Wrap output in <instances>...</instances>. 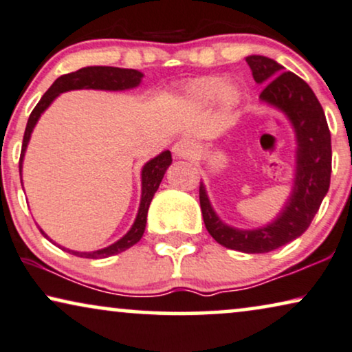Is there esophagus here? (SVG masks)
Segmentation results:
<instances>
[{"mask_svg":"<svg viewBox=\"0 0 352 352\" xmlns=\"http://www.w3.org/2000/svg\"><path fill=\"white\" fill-rule=\"evenodd\" d=\"M172 151L179 159H191L198 154V148H196V144L193 142H190V140L182 138L173 144Z\"/></svg>","mask_w":352,"mask_h":352,"instance_id":"obj_1","label":"esophagus"}]
</instances>
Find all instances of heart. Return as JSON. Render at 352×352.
<instances>
[{"label":"heart","instance_id":"b5f03b06","mask_svg":"<svg viewBox=\"0 0 352 352\" xmlns=\"http://www.w3.org/2000/svg\"><path fill=\"white\" fill-rule=\"evenodd\" d=\"M190 96L201 104H209L219 96L225 106H235L241 93L235 85H223V78L203 77L191 83Z\"/></svg>","mask_w":352,"mask_h":352}]
</instances>
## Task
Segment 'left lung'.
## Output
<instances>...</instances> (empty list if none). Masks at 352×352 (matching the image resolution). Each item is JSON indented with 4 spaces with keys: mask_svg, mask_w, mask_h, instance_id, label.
Instances as JSON below:
<instances>
[{
    "mask_svg": "<svg viewBox=\"0 0 352 352\" xmlns=\"http://www.w3.org/2000/svg\"><path fill=\"white\" fill-rule=\"evenodd\" d=\"M246 63L256 83H265L261 101L282 111L296 133V179L292 196L274 222L256 230H238L223 223L214 212L203 184L199 204L206 228L219 245L256 254L277 250L309 228L330 188L331 137L325 112L302 78L265 56H248Z\"/></svg>",
    "mask_w": 352,
    "mask_h": 352,
    "instance_id": "1",
    "label": "left lung"
}]
</instances>
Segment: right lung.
<instances>
[{
	"mask_svg": "<svg viewBox=\"0 0 352 352\" xmlns=\"http://www.w3.org/2000/svg\"><path fill=\"white\" fill-rule=\"evenodd\" d=\"M143 74L138 72L135 69H120V67H109V65H90V67H83L75 70V72L60 75L59 78H56V82L48 88V91L41 96L38 104L35 106V109L32 111V114L27 120L25 133H23V142H22V151H21V161H19V172L22 173V161L23 154H25L27 144H29L30 135L34 132V127L38 122L40 116L48 109V106L58 98L60 93L69 91V90H82V88H93V90H111V91H119V90H129V88H135L142 82ZM172 164V154L170 151H164L156 156L151 161H148L143 166L142 170V201H140V209L137 214V219L132 225V228L120 238L119 241H116L114 245L102 248L98 251L90 252H80V251H70L63 248L64 251L70 252V254L78 256V257H87V259H104V257L119 254V252L129 250L133 245L142 240L144 227H146V215L149 204H151L153 196L156 193L159 185H161L164 173H166L167 167ZM43 235L48 238V235L41 230ZM50 240V238H48Z\"/></svg>",
	"mask_w": 352,
	"mask_h": 352,
	"instance_id": "right-lung-1",
	"label": "right lung"
}]
</instances>
